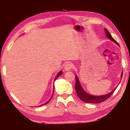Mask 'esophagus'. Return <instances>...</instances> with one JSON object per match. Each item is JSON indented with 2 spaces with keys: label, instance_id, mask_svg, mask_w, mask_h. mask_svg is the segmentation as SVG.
<instances>
[{
  "label": "esophagus",
  "instance_id": "obj_1",
  "mask_svg": "<svg viewBox=\"0 0 130 130\" xmlns=\"http://www.w3.org/2000/svg\"><path fill=\"white\" fill-rule=\"evenodd\" d=\"M72 67H73V65L72 64V63H67L65 65V67H64V69L65 70H66V71H68V70H70L72 68Z\"/></svg>",
  "mask_w": 130,
  "mask_h": 130
}]
</instances>
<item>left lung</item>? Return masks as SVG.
<instances>
[{"instance_id":"obj_1","label":"left lung","mask_w":130,"mask_h":130,"mask_svg":"<svg viewBox=\"0 0 130 130\" xmlns=\"http://www.w3.org/2000/svg\"><path fill=\"white\" fill-rule=\"evenodd\" d=\"M105 34H106V36L109 39H111V41H113L114 42H115L116 44L119 46V43L116 42L115 39L113 38V37L111 36V34L109 33L107 28H105ZM123 77V72L121 74V77ZM75 89L76 91V93L77 94V96L83 102L85 103H92V104H96V103H99L104 102V101L107 100L108 99L110 96H111L112 94H113L114 91H115L116 88L115 89H114L112 91H111L110 93H108L107 94H105V95L103 96H92L91 94H89L87 93L86 92H85L84 90L83 89L80 83V81L78 80V78L77 77V75L76 76V84H75Z\"/></svg>"}]
</instances>
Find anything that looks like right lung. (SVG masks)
Here are the masks:
<instances>
[{
  "mask_svg": "<svg viewBox=\"0 0 130 130\" xmlns=\"http://www.w3.org/2000/svg\"><path fill=\"white\" fill-rule=\"evenodd\" d=\"M62 71H60V72H59V73L57 74V75L56 76V78H55V79H54V81H56V79L59 76H60L61 74H62ZM53 92H54V91H53ZM53 93L52 94V96H51V98H50V99L47 101V102H46L45 103H44V104H42V105H39V107L40 106H42V105H45V104H47V103H49L50 102V100H52V98H53Z\"/></svg>",
  "mask_w": 130,
  "mask_h": 130,
  "instance_id": "obj_1",
  "label": "right lung"
}]
</instances>
